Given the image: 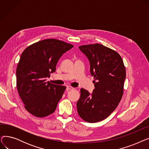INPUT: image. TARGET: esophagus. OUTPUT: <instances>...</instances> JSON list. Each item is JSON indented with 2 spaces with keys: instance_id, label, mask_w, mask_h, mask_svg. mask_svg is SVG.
<instances>
[{
  "instance_id": "1",
  "label": "esophagus",
  "mask_w": 149,
  "mask_h": 149,
  "mask_svg": "<svg viewBox=\"0 0 149 149\" xmlns=\"http://www.w3.org/2000/svg\"><path fill=\"white\" fill-rule=\"evenodd\" d=\"M66 89H67L68 90H73L74 88H72V87H71V86H68L66 87Z\"/></svg>"
}]
</instances>
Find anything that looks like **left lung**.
<instances>
[{"label": "left lung", "mask_w": 149, "mask_h": 149, "mask_svg": "<svg viewBox=\"0 0 149 149\" xmlns=\"http://www.w3.org/2000/svg\"><path fill=\"white\" fill-rule=\"evenodd\" d=\"M79 49L89 61L95 89L92 93L80 89L77 112L86 122L97 123L107 118L120 102L126 69L120 54L106 46L95 43L80 46Z\"/></svg>", "instance_id": "1"}]
</instances>
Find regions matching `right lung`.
<instances>
[{"instance_id":"right-lung-1","label":"right lung","mask_w":149,"mask_h":149,"mask_svg":"<svg viewBox=\"0 0 149 149\" xmlns=\"http://www.w3.org/2000/svg\"><path fill=\"white\" fill-rule=\"evenodd\" d=\"M74 46L57 39H45L23 51L16 70L17 88L26 110L35 116L52 114L66 89L46 81L56 71L62 55Z\"/></svg>"}]
</instances>
